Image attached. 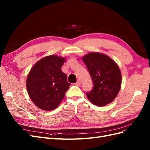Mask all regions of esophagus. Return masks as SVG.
I'll return each instance as SVG.
<instances>
[{"instance_id": "esophagus-1", "label": "esophagus", "mask_w": 150, "mask_h": 150, "mask_svg": "<svg viewBox=\"0 0 150 150\" xmlns=\"http://www.w3.org/2000/svg\"><path fill=\"white\" fill-rule=\"evenodd\" d=\"M75 85H76V86H81V81H80L79 80H78V81H77V82L75 83Z\"/></svg>"}]
</instances>
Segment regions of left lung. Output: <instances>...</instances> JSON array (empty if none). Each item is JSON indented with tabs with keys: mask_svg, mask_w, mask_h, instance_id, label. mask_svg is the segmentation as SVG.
I'll use <instances>...</instances> for the list:
<instances>
[{
	"mask_svg": "<svg viewBox=\"0 0 150 150\" xmlns=\"http://www.w3.org/2000/svg\"><path fill=\"white\" fill-rule=\"evenodd\" d=\"M93 83V89L86 93L89 100L96 106H103L111 103L121 86L119 67L104 54L91 52L83 57Z\"/></svg>",
	"mask_w": 150,
	"mask_h": 150,
	"instance_id": "obj_1",
	"label": "left lung"
}]
</instances>
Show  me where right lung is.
I'll return each mask as SVG.
<instances>
[{
	"label": "right lung",
	"instance_id": "1",
	"mask_svg": "<svg viewBox=\"0 0 150 150\" xmlns=\"http://www.w3.org/2000/svg\"><path fill=\"white\" fill-rule=\"evenodd\" d=\"M65 59L52 55L36 62L27 79V89L31 100L43 110L57 108L65 96L70 83L61 71Z\"/></svg>",
	"mask_w": 150,
	"mask_h": 150
}]
</instances>
